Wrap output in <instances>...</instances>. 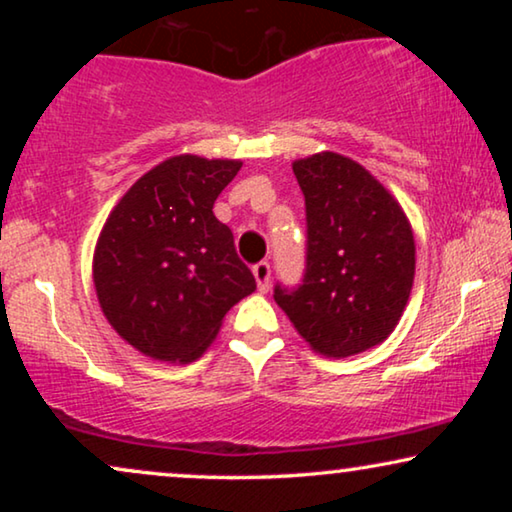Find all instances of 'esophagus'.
<instances>
[{
	"label": "esophagus",
	"instance_id": "34e87169",
	"mask_svg": "<svg viewBox=\"0 0 512 512\" xmlns=\"http://www.w3.org/2000/svg\"><path fill=\"white\" fill-rule=\"evenodd\" d=\"M254 277H256V284H258V291L261 293H268L270 289V263H256L254 265Z\"/></svg>",
	"mask_w": 512,
	"mask_h": 512
}]
</instances>
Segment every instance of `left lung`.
<instances>
[{"label": "left lung", "instance_id": "8db88e82", "mask_svg": "<svg viewBox=\"0 0 512 512\" xmlns=\"http://www.w3.org/2000/svg\"><path fill=\"white\" fill-rule=\"evenodd\" d=\"M307 216V265L277 305L317 354L345 359L394 331L415 282V235L398 200L333 151L293 160Z\"/></svg>", "mask_w": 512, "mask_h": 512}]
</instances>
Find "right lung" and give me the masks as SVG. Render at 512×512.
<instances>
[{
    "instance_id": "right-lung-1",
    "label": "right lung",
    "mask_w": 512,
    "mask_h": 512,
    "mask_svg": "<svg viewBox=\"0 0 512 512\" xmlns=\"http://www.w3.org/2000/svg\"><path fill=\"white\" fill-rule=\"evenodd\" d=\"M242 160L172 156L139 177L111 209L93 254L104 317L144 356L191 363L223 317L256 291L214 202Z\"/></svg>"
}]
</instances>
